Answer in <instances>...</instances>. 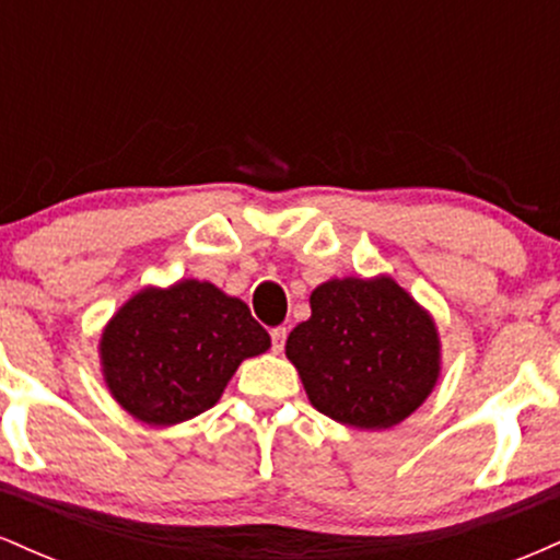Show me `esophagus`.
<instances>
[{
	"label": "esophagus",
	"instance_id": "1",
	"mask_svg": "<svg viewBox=\"0 0 560 560\" xmlns=\"http://www.w3.org/2000/svg\"><path fill=\"white\" fill-rule=\"evenodd\" d=\"M284 345H287V329L284 326H276V329L271 331V350L281 352L284 350Z\"/></svg>",
	"mask_w": 560,
	"mask_h": 560
}]
</instances>
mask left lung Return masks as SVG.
I'll list each match as a JSON object with an SVG mask.
<instances>
[{"label": "left lung", "mask_w": 560, "mask_h": 560, "mask_svg": "<svg viewBox=\"0 0 560 560\" xmlns=\"http://www.w3.org/2000/svg\"><path fill=\"white\" fill-rule=\"evenodd\" d=\"M311 318L294 326L287 358L324 416L355 429L408 419L440 374L434 320L387 276L334 279L311 294Z\"/></svg>", "instance_id": "left-lung-1"}]
</instances>
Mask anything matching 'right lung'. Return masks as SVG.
<instances>
[{
  "label": "right lung",
  "instance_id": "obj_1",
  "mask_svg": "<svg viewBox=\"0 0 560 560\" xmlns=\"http://www.w3.org/2000/svg\"><path fill=\"white\" fill-rule=\"evenodd\" d=\"M268 347L271 337L242 300L189 279L128 300L100 350L115 400L133 419L171 427L213 408L236 365Z\"/></svg>",
  "mask_w": 560,
  "mask_h": 560
}]
</instances>
